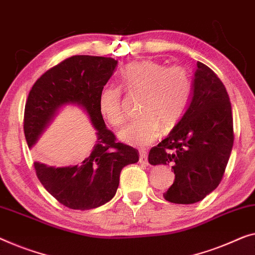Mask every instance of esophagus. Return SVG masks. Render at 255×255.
I'll return each mask as SVG.
<instances>
[{"instance_id":"obj_1","label":"esophagus","mask_w":255,"mask_h":255,"mask_svg":"<svg viewBox=\"0 0 255 255\" xmlns=\"http://www.w3.org/2000/svg\"><path fill=\"white\" fill-rule=\"evenodd\" d=\"M139 162L143 164H148V154L146 149H139Z\"/></svg>"}]
</instances>
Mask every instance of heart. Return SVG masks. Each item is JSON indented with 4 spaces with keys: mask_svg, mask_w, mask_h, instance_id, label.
<instances>
[{
    "mask_svg": "<svg viewBox=\"0 0 255 255\" xmlns=\"http://www.w3.org/2000/svg\"><path fill=\"white\" fill-rule=\"evenodd\" d=\"M121 87L128 93L142 92L139 113L142 114L120 131L123 141L147 146L160 135L162 124L173 128L185 115L193 97V78L184 66H167L153 61L133 62L119 73ZM98 107L109 124H123L125 114L122 105V90L106 85L100 91Z\"/></svg>",
    "mask_w": 255,
    "mask_h": 255,
    "instance_id": "heart-1",
    "label": "heart"
}]
</instances>
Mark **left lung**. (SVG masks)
I'll return each instance as SVG.
<instances>
[{
    "mask_svg": "<svg viewBox=\"0 0 255 255\" xmlns=\"http://www.w3.org/2000/svg\"><path fill=\"white\" fill-rule=\"evenodd\" d=\"M193 97L185 115L167 138L149 150L150 164H170L175 180L167 201L190 205L219 186L234 146L231 103L223 83L198 62Z\"/></svg>",
    "mask_w": 255,
    "mask_h": 255,
    "instance_id": "1",
    "label": "left lung"
}]
</instances>
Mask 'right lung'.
I'll return each instance as SVG.
<instances>
[{
    "label": "right lung",
    "instance_id": "obj_1",
    "mask_svg": "<svg viewBox=\"0 0 255 255\" xmlns=\"http://www.w3.org/2000/svg\"><path fill=\"white\" fill-rule=\"evenodd\" d=\"M117 61L112 57L76 55L43 73L28 93L24 112V133L28 147L34 145L58 108L77 103L86 110L98 134V143L79 164L54 168L35 162L43 187L65 207L86 210L112 200L125 165L135 163L139 152L116 141L98 107L101 88L113 76Z\"/></svg>",
    "mask_w": 255,
    "mask_h": 255
}]
</instances>
